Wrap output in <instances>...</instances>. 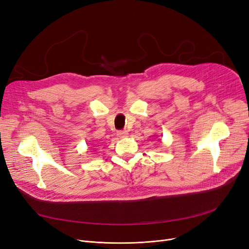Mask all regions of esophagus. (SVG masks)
I'll return each instance as SVG.
<instances>
[{"mask_svg": "<svg viewBox=\"0 0 249 249\" xmlns=\"http://www.w3.org/2000/svg\"><path fill=\"white\" fill-rule=\"evenodd\" d=\"M117 135L119 136V137H121V138L126 137L128 135V131H126V130H121V131H118Z\"/></svg>", "mask_w": 249, "mask_h": 249, "instance_id": "1", "label": "esophagus"}]
</instances>
